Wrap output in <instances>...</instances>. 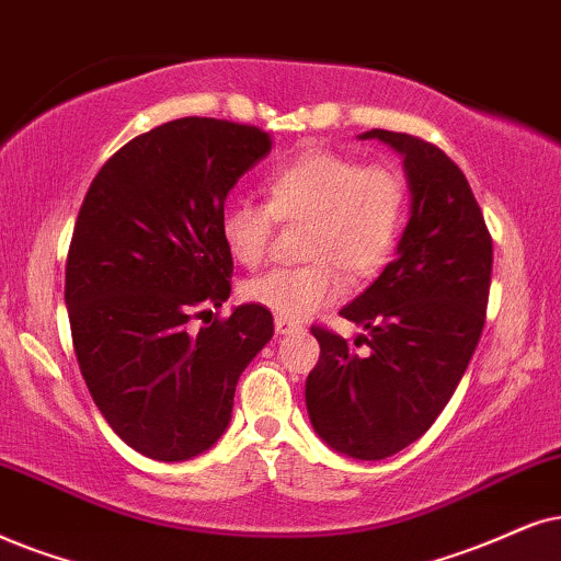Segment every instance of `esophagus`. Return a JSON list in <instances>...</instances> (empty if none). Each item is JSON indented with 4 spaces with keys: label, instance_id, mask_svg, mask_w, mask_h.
<instances>
[{
    "label": "esophagus",
    "instance_id": "esophagus-1",
    "mask_svg": "<svg viewBox=\"0 0 561 561\" xmlns=\"http://www.w3.org/2000/svg\"><path fill=\"white\" fill-rule=\"evenodd\" d=\"M274 329H276V333H279V336H285V333H293V331L300 329V323L287 321V318H276V321H274Z\"/></svg>",
    "mask_w": 561,
    "mask_h": 561
}]
</instances>
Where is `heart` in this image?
I'll use <instances>...</instances> for the list:
<instances>
[{
  "label": "heart",
  "mask_w": 561,
  "mask_h": 561,
  "mask_svg": "<svg viewBox=\"0 0 561 561\" xmlns=\"http://www.w3.org/2000/svg\"><path fill=\"white\" fill-rule=\"evenodd\" d=\"M266 204L236 198L219 215V236L232 261L256 268L272 243L274 219L305 222L302 256L313 264L274 268L243 285L248 302L302 321L344 295L346 279L378 274L403 222V183L388 165H363L333 150H310L264 181Z\"/></svg>",
  "instance_id": "heart-1"
}]
</instances>
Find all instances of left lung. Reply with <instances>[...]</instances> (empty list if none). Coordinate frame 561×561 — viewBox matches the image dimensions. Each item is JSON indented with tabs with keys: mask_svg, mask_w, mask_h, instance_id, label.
Instances as JSON below:
<instances>
[{
	"mask_svg": "<svg viewBox=\"0 0 561 561\" xmlns=\"http://www.w3.org/2000/svg\"><path fill=\"white\" fill-rule=\"evenodd\" d=\"M403 158L411 207L396 259L342 308L363 325L354 344L313 325L321 359L305 407L331 450L382 460L420 439L456 393L484 329L492 238L473 191L443 150L411 134L370 129Z\"/></svg>",
	"mask_w": 561,
	"mask_h": 561,
	"instance_id": "8db88e82",
	"label": "left lung"
}]
</instances>
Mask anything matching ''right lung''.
I'll return each instance as SVG.
<instances>
[{
    "label": "right lung",
    "instance_id": "obj_1",
    "mask_svg": "<svg viewBox=\"0 0 561 561\" xmlns=\"http://www.w3.org/2000/svg\"><path fill=\"white\" fill-rule=\"evenodd\" d=\"M268 152L256 126L175 118L124 145L84 196L64 285L75 354L105 422L141 456L209 450L240 375L272 342V313L251 302L188 331L196 310L228 302L219 215Z\"/></svg>",
    "mask_w": 561,
    "mask_h": 561
}]
</instances>
